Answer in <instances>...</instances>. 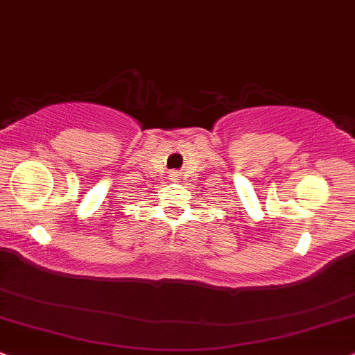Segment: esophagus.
Here are the masks:
<instances>
[{
  "label": "esophagus",
  "instance_id": "esophagus-1",
  "mask_svg": "<svg viewBox=\"0 0 355 355\" xmlns=\"http://www.w3.org/2000/svg\"><path fill=\"white\" fill-rule=\"evenodd\" d=\"M171 178H178V174H171Z\"/></svg>",
  "mask_w": 355,
  "mask_h": 355
}]
</instances>
